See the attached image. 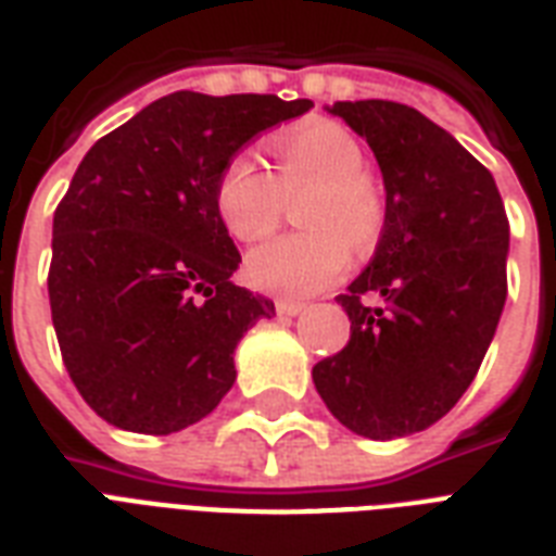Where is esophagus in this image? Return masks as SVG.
<instances>
[{
	"label": "esophagus",
	"mask_w": 556,
	"mask_h": 556,
	"mask_svg": "<svg viewBox=\"0 0 556 556\" xmlns=\"http://www.w3.org/2000/svg\"><path fill=\"white\" fill-rule=\"evenodd\" d=\"M305 308V303H296V300H277V312L288 314V317H294Z\"/></svg>",
	"instance_id": "1"
}]
</instances>
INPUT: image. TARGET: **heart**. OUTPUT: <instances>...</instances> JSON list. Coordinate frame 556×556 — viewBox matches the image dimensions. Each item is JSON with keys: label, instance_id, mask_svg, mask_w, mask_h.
<instances>
[{"label": "heart", "instance_id": "1", "mask_svg": "<svg viewBox=\"0 0 556 556\" xmlns=\"http://www.w3.org/2000/svg\"><path fill=\"white\" fill-rule=\"evenodd\" d=\"M277 176L253 152H233L222 164L213 204L236 242H260L277 227L286 195L305 190L296 204L303 230L270 239L248 256L244 270L256 288L303 296L343 277L349 248L366 251L383 227V195L366 173V150L334 121L300 126L274 141Z\"/></svg>", "mask_w": 556, "mask_h": 556}]
</instances>
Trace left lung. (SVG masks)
<instances>
[{"instance_id": "1", "label": "left lung", "mask_w": 556, "mask_h": 556, "mask_svg": "<svg viewBox=\"0 0 556 556\" xmlns=\"http://www.w3.org/2000/svg\"><path fill=\"white\" fill-rule=\"evenodd\" d=\"M375 152L387 218L375 256L338 303L349 343L312 369L343 427L395 439L430 427L465 395L508 296L510 225L484 164L401 103H334Z\"/></svg>"}]
</instances>
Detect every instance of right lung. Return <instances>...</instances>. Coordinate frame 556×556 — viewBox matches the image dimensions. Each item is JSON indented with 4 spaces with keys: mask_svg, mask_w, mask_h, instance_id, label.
<instances>
[{
    "mask_svg": "<svg viewBox=\"0 0 556 556\" xmlns=\"http://www.w3.org/2000/svg\"><path fill=\"white\" fill-rule=\"evenodd\" d=\"M312 100L176 91L103 135L54 210L48 300L83 401L167 435L233 387V349L274 303L230 282L239 251L213 204L222 164Z\"/></svg>",
    "mask_w": 556,
    "mask_h": 556,
    "instance_id": "1",
    "label": "right lung"
}]
</instances>
